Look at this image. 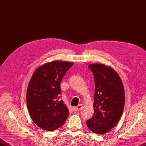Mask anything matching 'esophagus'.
I'll list each match as a JSON object with an SVG mask.
<instances>
[{
  "mask_svg": "<svg viewBox=\"0 0 146 146\" xmlns=\"http://www.w3.org/2000/svg\"><path fill=\"white\" fill-rule=\"evenodd\" d=\"M82 108H83L82 105H81V104H80V105H79L77 106L74 107V108H73V110H74V111H76L81 110H82Z\"/></svg>",
  "mask_w": 146,
  "mask_h": 146,
  "instance_id": "obj_1",
  "label": "esophagus"
}]
</instances>
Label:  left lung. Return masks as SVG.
I'll return each mask as SVG.
<instances>
[{"mask_svg":"<svg viewBox=\"0 0 146 146\" xmlns=\"http://www.w3.org/2000/svg\"><path fill=\"white\" fill-rule=\"evenodd\" d=\"M94 77V115L86 121L88 127L97 134L109 132L122 115L125 91L120 76L110 66L102 64L88 66Z\"/></svg>","mask_w":146,"mask_h":146,"instance_id":"1","label":"left lung"}]
</instances>
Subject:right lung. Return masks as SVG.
Instances as JSON below:
<instances>
[{"mask_svg": "<svg viewBox=\"0 0 146 146\" xmlns=\"http://www.w3.org/2000/svg\"><path fill=\"white\" fill-rule=\"evenodd\" d=\"M74 63L55 60L38 67L29 81L26 93L28 109L33 121L44 130L60 127L69 109L60 100V82Z\"/></svg>", "mask_w": 146, "mask_h": 146, "instance_id": "1", "label": "right lung"}]
</instances>
